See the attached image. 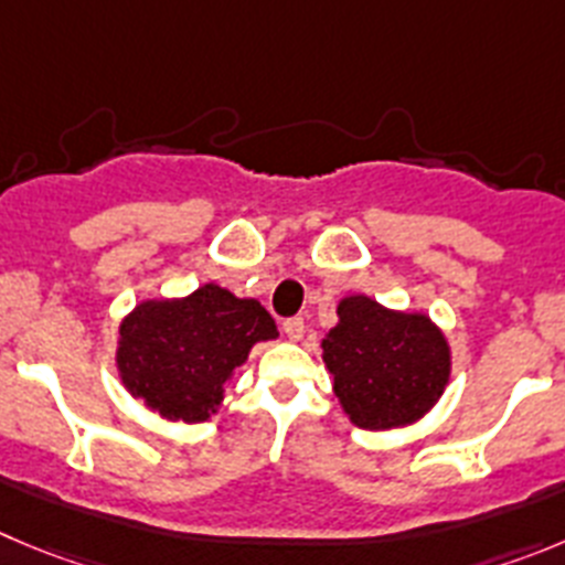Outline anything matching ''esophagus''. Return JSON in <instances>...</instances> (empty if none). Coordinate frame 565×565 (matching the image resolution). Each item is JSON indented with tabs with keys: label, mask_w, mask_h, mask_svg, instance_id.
Listing matches in <instances>:
<instances>
[{
	"label": "esophagus",
	"mask_w": 565,
	"mask_h": 565,
	"mask_svg": "<svg viewBox=\"0 0 565 565\" xmlns=\"http://www.w3.org/2000/svg\"><path fill=\"white\" fill-rule=\"evenodd\" d=\"M303 329H307V326H303V318L284 320V334H287L292 342H298L300 337H303Z\"/></svg>",
	"instance_id": "esophagus-1"
}]
</instances>
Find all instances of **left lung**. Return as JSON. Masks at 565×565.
Masks as SVG:
<instances>
[{
    "label": "left lung",
    "instance_id": "left-lung-1",
    "mask_svg": "<svg viewBox=\"0 0 565 565\" xmlns=\"http://www.w3.org/2000/svg\"><path fill=\"white\" fill-rule=\"evenodd\" d=\"M334 395L360 429H402L424 418L451 379V345L426 312L382 307L367 295L337 303L320 342Z\"/></svg>",
    "mask_w": 565,
    "mask_h": 565
}]
</instances>
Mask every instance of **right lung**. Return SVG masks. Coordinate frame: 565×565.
Masks as SVG:
<instances>
[{"instance_id":"obj_1","label":"right lung","mask_w":565,"mask_h":565,"mask_svg":"<svg viewBox=\"0 0 565 565\" xmlns=\"http://www.w3.org/2000/svg\"><path fill=\"white\" fill-rule=\"evenodd\" d=\"M278 326L256 298L209 281L183 298H147L119 323L116 371L125 390L163 420L203 424L217 415L225 382Z\"/></svg>"}]
</instances>
